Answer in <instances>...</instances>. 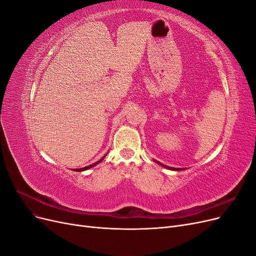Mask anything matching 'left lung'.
<instances>
[{
	"mask_svg": "<svg viewBox=\"0 0 256 256\" xmlns=\"http://www.w3.org/2000/svg\"><path fill=\"white\" fill-rule=\"evenodd\" d=\"M158 164H160V166H164V168H168V170H173V171H180V170H182V168H171V166H164V164H160V162H158V161H156Z\"/></svg>",
	"mask_w": 256,
	"mask_h": 256,
	"instance_id": "1",
	"label": "left lung"
}]
</instances>
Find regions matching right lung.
I'll list each match as a JSON object with an SVG mask.
<instances>
[{"instance_id": "obj_1", "label": "right lung", "mask_w": 256, "mask_h": 256, "mask_svg": "<svg viewBox=\"0 0 256 256\" xmlns=\"http://www.w3.org/2000/svg\"><path fill=\"white\" fill-rule=\"evenodd\" d=\"M106 156V154H104V156L102 158V159H100L99 161H97V162H95V164H90V166H85V168H76L74 170V171L76 172H82V171H85V170H88V168H90L92 166H95L96 164H99V162H102L104 159V157Z\"/></svg>"}]
</instances>
